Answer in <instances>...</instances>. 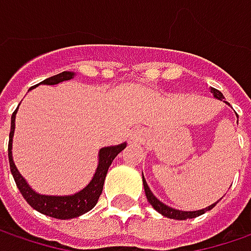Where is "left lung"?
<instances>
[{
  "instance_id": "left-lung-1",
  "label": "left lung",
  "mask_w": 251,
  "mask_h": 251,
  "mask_svg": "<svg viewBox=\"0 0 251 251\" xmlns=\"http://www.w3.org/2000/svg\"><path fill=\"white\" fill-rule=\"evenodd\" d=\"M211 92L214 93V96L219 99V100H224L225 101V98H224V95L221 93V92L215 89V88H211ZM227 103V101H225ZM229 104V103H227ZM142 183H144V188H145V196L148 198V201H150V204L152 207L155 208L159 214H162L163 217L170 218V219H178V221H184V219H190V218H196L200 217V215H202V214H205L207 211L209 209H212V208L217 205V202L215 204H212V205H209V207L204 208V209H200V211H178V209H175V208H170L168 207L166 204H163V202H160L158 198L155 197L153 194H152V191L148 187V184H147V181H145V178H144V175H142Z\"/></svg>"
}]
</instances>
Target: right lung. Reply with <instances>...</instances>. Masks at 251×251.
I'll return each mask as SVG.
<instances>
[{"instance_id":"obj_1","label":"right lung","mask_w":251,"mask_h":251,"mask_svg":"<svg viewBox=\"0 0 251 251\" xmlns=\"http://www.w3.org/2000/svg\"><path fill=\"white\" fill-rule=\"evenodd\" d=\"M74 78V73L70 71H64L61 74H57L54 76H50L47 79H44L43 85H55V83L68 81ZM18 109L12 113L11 117V132H9V142H8V158H9V168L11 173L14 176L15 183L19 188L21 194L27 201V204L30 207L39 211L40 214L49 215L51 218L57 219H71L82 215L85 212L91 211L92 208L96 205L98 200L100 197L103 184H104V178L107 175L109 166L111 165L113 159L120 153L121 151L126 148V142L120 145H114V147H104L99 151V165L98 169L92 177L91 183L86 187L75 193L73 196H42L33 191L29 187V184L26 183L21 173L18 172V169L15 166L14 159H12V138H14L15 131V116H16Z\"/></svg>"}]
</instances>
